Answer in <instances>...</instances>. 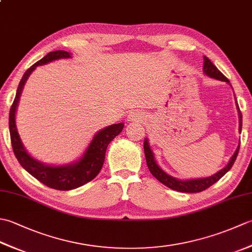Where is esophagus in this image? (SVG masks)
Here are the masks:
<instances>
[{
    "label": "esophagus",
    "mask_w": 252,
    "mask_h": 252,
    "mask_svg": "<svg viewBox=\"0 0 252 252\" xmlns=\"http://www.w3.org/2000/svg\"><path fill=\"white\" fill-rule=\"evenodd\" d=\"M143 118H144L143 112L138 111V110H133L129 114V118H127V120L129 121H142Z\"/></svg>",
    "instance_id": "esophagus-1"
}]
</instances>
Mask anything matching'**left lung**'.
Masks as SVG:
<instances>
[{"label": "left lung", "instance_id": "left-lung-1", "mask_svg": "<svg viewBox=\"0 0 252 252\" xmlns=\"http://www.w3.org/2000/svg\"><path fill=\"white\" fill-rule=\"evenodd\" d=\"M203 72H205L208 77L215 78L217 80H221V81L229 83L228 79L224 76V74L220 70H219V69L215 65H213L212 62L206 56L203 57ZM237 109H238V116H239V132H240L242 131V126H243V116H242V112H240V110H239L238 104H237ZM239 146L240 145H238V147L236 148V151H235V153L232 156L231 160L228 161V163L222 170L219 171L218 173L209 176V178L185 180V181L173 178V176H171V175L165 173L164 171L159 167L156 162V160H155L154 153L152 152L151 147H149L147 138H145V141H144V153H145L146 162H147V167H148L149 171H151V173L160 182V183H162L165 186H168L171 189L182 191V192H200L202 190L207 189L208 187H210L211 185L217 183V182L220 180L222 176L227 172V171L231 170V168L233 167V164L235 162V160H236V158H237Z\"/></svg>", "mask_w": 252, "mask_h": 252}]
</instances>
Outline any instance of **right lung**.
I'll return each instance as SVG.
<instances>
[{
    "label": "right lung",
    "mask_w": 252,
    "mask_h": 252,
    "mask_svg": "<svg viewBox=\"0 0 252 252\" xmlns=\"http://www.w3.org/2000/svg\"><path fill=\"white\" fill-rule=\"evenodd\" d=\"M69 57H71V54L66 51H54L50 52L42 60L36 62L34 65H32L25 72L23 78H21L17 92H16L15 99L9 110L10 141H12L13 151L16 158H17L21 167L27 172L30 173L37 181H40L41 183L57 190L74 189L77 187L82 186L85 183H88V182L92 181L99 173L101 167H103L107 146L109 145V143L117 135L120 134L123 126H125V123L120 122L117 123V125H111L107 127H104V129L98 131L94 135L92 142L90 143L89 147L82 155V157L77 162H73L71 164L49 165L37 161L36 159L31 157L27 153L23 143H21L15 120L16 109H17L19 97L21 92H23L24 85L27 80H28L31 72L37 66L45 65L47 63L61 60V58Z\"/></svg>",
    "instance_id": "right-lung-1"
}]
</instances>
